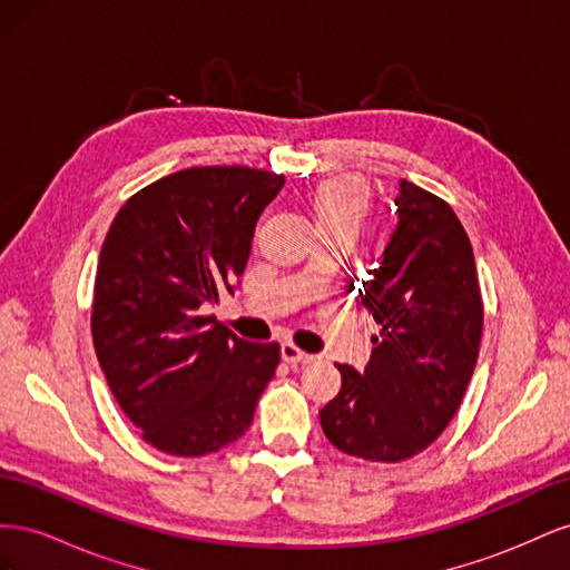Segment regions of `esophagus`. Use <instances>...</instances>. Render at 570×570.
Here are the masks:
<instances>
[{
    "label": "esophagus",
    "mask_w": 570,
    "mask_h": 570,
    "mask_svg": "<svg viewBox=\"0 0 570 570\" xmlns=\"http://www.w3.org/2000/svg\"><path fill=\"white\" fill-rule=\"evenodd\" d=\"M281 356L287 361V364H312V361L316 358L314 354L302 352L297 344H292V342L281 344Z\"/></svg>",
    "instance_id": "1"
}]
</instances>
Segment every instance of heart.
Here are the masks:
<instances>
[{
    "mask_svg": "<svg viewBox=\"0 0 570 570\" xmlns=\"http://www.w3.org/2000/svg\"><path fill=\"white\" fill-rule=\"evenodd\" d=\"M366 189L354 180H331L308 195V214L316 230H350L356 235L366 218Z\"/></svg>",
    "mask_w": 570,
    "mask_h": 570,
    "instance_id": "heart-1",
    "label": "heart"
}]
</instances>
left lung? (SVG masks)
Returning <instances> with one entry per match:
<instances>
[{
  "mask_svg": "<svg viewBox=\"0 0 570 570\" xmlns=\"http://www.w3.org/2000/svg\"><path fill=\"white\" fill-rule=\"evenodd\" d=\"M394 209L396 228L358 289L381 333L364 371L337 364L342 387L318 413L340 452L385 463L440 438L469 387L482 335L473 247L452 206L400 180Z\"/></svg>",
  "mask_w": 570,
  "mask_h": 570,
  "instance_id": "1",
  "label": "left lung"
}]
</instances>
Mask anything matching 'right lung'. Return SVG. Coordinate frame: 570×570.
I'll list each match as a JSON object with an SVG mask.
<instances>
[{
  "label": "right lung",
  "instance_id": "add662e5",
  "mask_svg": "<svg viewBox=\"0 0 570 570\" xmlns=\"http://www.w3.org/2000/svg\"><path fill=\"white\" fill-rule=\"evenodd\" d=\"M285 178L199 166L132 195L101 245L92 340L99 366L142 440L204 456L245 435L281 361L275 342L237 337L206 306L239 285L256 220Z\"/></svg>",
  "mask_w": 570,
  "mask_h": 570
}]
</instances>
